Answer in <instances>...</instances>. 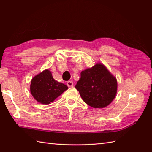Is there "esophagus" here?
I'll list each match as a JSON object with an SVG mask.
<instances>
[{
  "label": "esophagus",
  "mask_w": 152,
  "mask_h": 152,
  "mask_svg": "<svg viewBox=\"0 0 152 152\" xmlns=\"http://www.w3.org/2000/svg\"><path fill=\"white\" fill-rule=\"evenodd\" d=\"M66 84H67V86H68V87H73V82L72 81H68L67 82H66Z\"/></svg>",
  "instance_id": "obj_1"
}]
</instances>
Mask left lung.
I'll list each match as a JSON object with an SVG mask.
<instances>
[{
    "label": "left lung",
    "mask_w": 152,
    "mask_h": 152,
    "mask_svg": "<svg viewBox=\"0 0 152 152\" xmlns=\"http://www.w3.org/2000/svg\"><path fill=\"white\" fill-rule=\"evenodd\" d=\"M75 88L84 102L94 108H103L111 103L117 92V80L103 63L82 71Z\"/></svg>",
    "instance_id": "1"
}]
</instances>
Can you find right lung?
Here are the masks:
<instances>
[{
  "label": "right lung",
  "instance_id": "1",
  "mask_svg": "<svg viewBox=\"0 0 152 152\" xmlns=\"http://www.w3.org/2000/svg\"><path fill=\"white\" fill-rule=\"evenodd\" d=\"M30 89L36 101L41 104H48L67 90L68 87L54 80L51 72L45 69L32 78Z\"/></svg>",
  "mask_w": 152,
  "mask_h": 152
}]
</instances>
